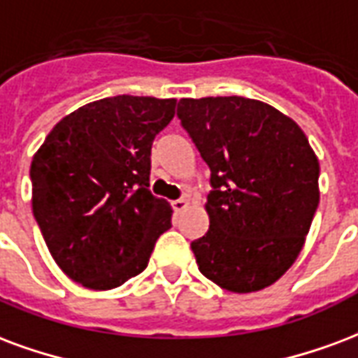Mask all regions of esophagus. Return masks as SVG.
<instances>
[{
  "instance_id": "obj_1",
  "label": "esophagus",
  "mask_w": 358,
  "mask_h": 358,
  "mask_svg": "<svg viewBox=\"0 0 358 358\" xmlns=\"http://www.w3.org/2000/svg\"><path fill=\"white\" fill-rule=\"evenodd\" d=\"M171 205H172V208H174V213H182V210H184V208L187 206V199L186 197H180V199L172 201Z\"/></svg>"
}]
</instances>
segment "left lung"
Masks as SVG:
<instances>
[{
    "mask_svg": "<svg viewBox=\"0 0 358 358\" xmlns=\"http://www.w3.org/2000/svg\"><path fill=\"white\" fill-rule=\"evenodd\" d=\"M180 125L210 169L208 231L192 243L229 292L273 285L298 258L319 206V161L292 119L243 96L182 98Z\"/></svg>",
    "mask_w": 358,
    "mask_h": 358,
    "instance_id": "8db88e82",
    "label": "left lung"
}]
</instances>
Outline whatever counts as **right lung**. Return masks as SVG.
Returning <instances> with one entry per match:
<instances>
[{"label": "right lung", "instance_id": "1", "mask_svg": "<svg viewBox=\"0 0 358 358\" xmlns=\"http://www.w3.org/2000/svg\"><path fill=\"white\" fill-rule=\"evenodd\" d=\"M174 98H102L55 125L30 166L31 206L70 279L110 290L142 273L172 208L150 192L152 144Z\"/></svg>", "mask_w": 358, "mask_h": 358}]
</instances>
